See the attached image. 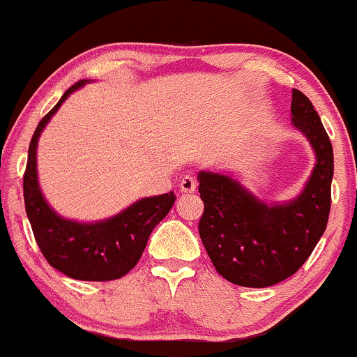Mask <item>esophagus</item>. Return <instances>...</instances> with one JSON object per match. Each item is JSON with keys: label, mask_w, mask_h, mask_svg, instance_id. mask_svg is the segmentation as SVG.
I'll use <instances>...</instances> for the list:
<instances>
[{"label": "esophagus", "mask_w": 357, "mask_h": 357, "mask_svg": "<svg viewBox=\"0 0 357 357\" xmlns=\"http://www.w3.org/2000/svg\"><path fill=\"white\" fill-rule=\"evenodd\" d=\"M181 191L186 192V195L196 191V179L192 176H184L181 179Z\"/></svg>", "instance_id": "obj_1"}]
</instances>
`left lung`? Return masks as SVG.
Wrapping results in <instances>:
<instances>
[{"label":"left lung","instance_id":"1","mask_svg":"<svg viewBox=\"0 0 357 357\" xmlns=\"http://www.w3.org/2000/svg\"><path fill=\"white\" fill-rule=\"evenodd\" d=\"M291 119L316 156L311 176L293 199L268 204L231 174L197 173L204 203L201 241L216 271L238 286L268 287L293 276L328 225L333 146L314 106L299 89H293Z\"/></svg>","mask_w":357,"mask_h":357}]
</instances>
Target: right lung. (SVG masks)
Listing matches in <instances>:
<instances>
[{"mask_svg": "<svg viewBox=\"0 0 357 357\" xmlns=\"http://www.w3.org/2000/svg\"><path fill=\"white\" fill-rule=\"evenodd\" d=\"M86 83L89 79L73 84L38 124L29 143L23 178L24 206L34 239L54 269L78 281H113L137 264L149 234L171 211L176 196L169 191L167 195L141 197L121 213L93 222L68 220L48 204L38 183V141L56 111Z\"/></svg>", "mask_w": 357, "mask_h": 357, "instance_id": "1", "label": "right lung"}]
</instances>
